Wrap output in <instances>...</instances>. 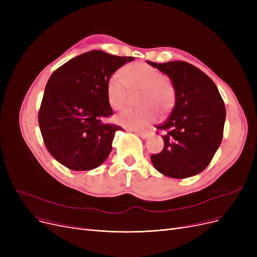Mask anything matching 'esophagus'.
Masks as SVG:
<instances>
[{
	"label": "esophagus",
	"instance_id": "34e87169",
	"mask_svg": "<svg viewBox=\"0 0 257 257\" xmlns=\"http://www.w3.org/2000/svg\"><path fill=\"white\" fill-rule=\"evenodd\" d=\"M137 134L139 137H141L142 139H147L148 137H149V132H137Z\"/></svg>",
	"mask_w": 257,
	"mask_h": 257
}]
</instances>
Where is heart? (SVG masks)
Returning a JSON list of instances; mask_svg holds the SVG:
<instances>
[{"instance_id": "heart-1", "label": "heart", "mask_w": 257, "mask_h": 257, "mask_svg": "<svg viewBox=\"0 0 257 257\" xmlns=\"http://www.w3.org/2000/svg\"><path fill=\"white\" fill-rule=\"evenodd\" d=\"M123 75L113 73L107 80V100L112 109L121 110L128 105L130 91L142 94L139 99V110H126L119 113L115 120L125 128L142 131L154 123L157 110L159 114H167L175 104V89L171 82L165 80V75L155 67L136 62L126 65Z\"/></svg>"}]
</instances>
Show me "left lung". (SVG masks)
Instances as JSON below:
<instances>
[{
	"label": "left lung",
	"mask_w": 257,
	"mask_h": 257,
	"mask_svg": "<svg viewBox=\"0 0 257 257\" xmlns=\"http://www.w3.org/2000/svg\"><path fill=\"white\" fill-rule=\"evenodd\" d=\"M147 62L170 77L176 94L171 115L156 126L164 132L165 147L151 155L152 164L168 177L195 176L210 164L221 145L224 101L213 81L195 65L185 61Z\"/></svg>",
	"instance_id": "obj_1"
}]
</instances>
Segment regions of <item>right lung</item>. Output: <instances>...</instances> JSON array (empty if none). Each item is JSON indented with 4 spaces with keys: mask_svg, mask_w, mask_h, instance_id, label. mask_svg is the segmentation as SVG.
I'll use <instances>...</instances> for the list:
<instances>
[{
    "mask_svg": "<svg viewBox=\"0 0 257 257\" xmlns=\"http://www.w3.org/2000/svg\"><path fill=\"white\" fill-rule=\"evenodd\" d=\"M133 59L93 50L51 75L38 124L48 151L67 169L92 170L109 155L115 132L121 127L103 121L113 114L107 100V80Z\"/></svg>",
    "mask_w": 257,
    "mask_h": 257,
    "instance_id": "1",
    "label": "right lung"
}]
</instances>
